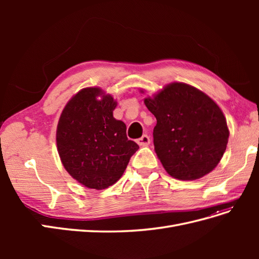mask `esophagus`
Masks as SVG:
<instances>
[{
	"label": "esophagus",
	"mask_w": 259,
	"mask_h": 259,
	"mask_svg": "<svg viewBox=\"0 0 259 259\" xmlns=\"http://www.w3.org/2000/svg\"><path fill=\"white\" fill-rule=\"evenodd\" d=\"M137 144L139 145V146H143V147H146V146H148L149 144H150V137H149L148 135H143L142 137L140 138H138L137 140Z\"/></svg>",
	"instance_id": "1"
}]
</instances>
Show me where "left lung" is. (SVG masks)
<instances>
[{"label": "left lung", "instance_id": "left-lung-1", "mask_svg": "<svg viewBox=\"0 0 259 259\" xmlns=\"http://www.w3.org/2000/svg\"><path fill=\"white\" fill-rule=\"evenodd\" d=\"M145 105L156 119L155 153L171 177L198 179L217 166L229 131L213 99L190 85L171 83Z\"/></svg>", "mask_w": 259, "mask_h": 259}]
</instances>
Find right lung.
I'll use <instances>...</instances> for the list:
<instances>
[{
  "label": "right lung",
  "mask_w": 259,
  "mask_h": 259,
  "mask_svg": "<svg viewBox=\"0 0 259 259\" xmlns=\"http://www.w3.org/2000/svg\"><path fill=\"white\" fill-rule=\"evenodd\" d=\"M100 89L88 88L69 100L57 126V149L68 173L92 189H106L123 175L138 145L115 120L116 103Z\"/></svg>",
  "instance_id": "right-lung-1"
}]
</instances>
